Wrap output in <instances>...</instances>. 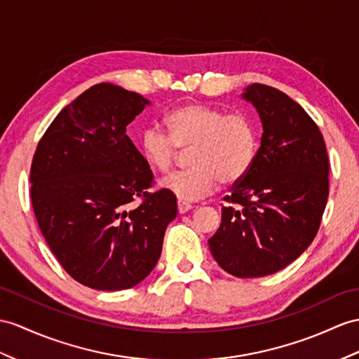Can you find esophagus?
Here are the masks:
<instances>
[{
	"instance_id": "esophagus-1",
	"label": "esophagus",
	"mask_w": 359,
	"mask_h": 359,
	"mask_svg": "<svg viewBox=\"0 0 359 359\" xmlns=\"http://www.w3.org/2000/svg\"><path fill=\"white\" fill-rule=\"evenodd\" d=\"M191 208H194V205H191L190 203H186V201L178 199V212H180L181 215L189 212V210H191Z\"/></svg>"
}]
</instances>
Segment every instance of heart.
Here are the masks:
<instances>
[{"instance_id": "1", "label": "heart", "mask_w": 359, "mask_h": 359, "mask_svg": "<svg viewBox=\"0 0 359 359\" xmlns=\"http://www.w3.org/2000/svg\"><path fill=\"white\" fill-rule=\"evenodd\" d=\"M168 133L147 128L140 138L146 161L160 173H169L189 151L194 168L175 173L163 187L181 201H196L212 194L217 182L241 181L256 160L259 134L245 112L225 114L203 103H186L165 114Z\"/></svg>"}]
</instances>
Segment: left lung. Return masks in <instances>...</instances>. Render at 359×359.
Instances as JSON below:
<instances>
[{
	"label": "left lung",
	"mask_w": 359,
	"mask_h": 359,
	"mask_svg": "<svg viewBox=\"0 0 359 359\" xmlns=\"http://www.w3.org/2000/svg\"><path fill=\"white\" fill-rule=\"evenodd\" d=\"M243 99L264 134L251 169L224 196L208 247L224 271L250 278L277 273L311 245L329 195V160L317 123L290 95L252 83Z\"/></svg>",
	"instance_id": "1"
}]
</instances>
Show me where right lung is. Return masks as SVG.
Returning a JSON list of instances; mask_svg holds the SVG:
<instances>
[{
  "instance_id": "add662e5",
  "label": "right lung",
  "mask_w": 359,
  "mask_h": 359,
  "mask_svg": "<svg viewBox=\"0 0 359 359\" xmlns=\"http://www.w3.org/2000/svg\"><path fill=\"white\" fill-rule=\"evenodd\" d=\"M146 104L117 85H94L57 114L33 155L30 194L41 233L67 273L93 290L144 280L178 213L169 190L147 191L154 173L126 135Z\"/></svg>"
}]
</instances>
